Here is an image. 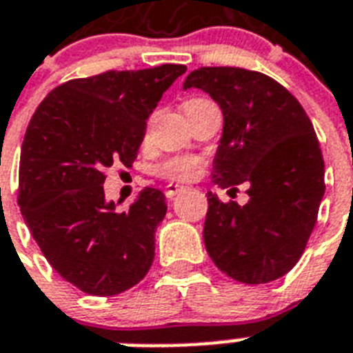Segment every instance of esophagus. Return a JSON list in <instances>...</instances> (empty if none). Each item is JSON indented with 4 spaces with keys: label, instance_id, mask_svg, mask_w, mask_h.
Returning a JSON list of instances; mask_svg holds the SVG:
<instances>
[{
    "label": "esophagus",
    "instance_id": "1",
    "mask_svg": "<svg viewBox=\"0 0 353 353\" xmlns=\"http://www.w3.org/2000/svg\"><path fill=\"white\" fill-rule=\"evenodd\" d=\"M183 190V186L181 185H167L165 186V196L168 197V199H170V197H174L177 194V192H181Z\"/></svg>",
    "mask_w": 353,
    "mask_h": 353
}]
</instances>
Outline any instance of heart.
I'll return each instance as SVG.
<instances>
[{"label":"heart","instance_id":"1","mask_svg":"<svg viewBox=\"0 0 353 353\" xmlns=\"http://www.w3.org/2000/svg\"><path fill=\"white\" fill-rule=\"evenodd\" d=\"M196 101H199V97L188 99L185 105H190V103ZM203 165H205V159L199 156H174L159 163L154 172L163 179H168V181H192L201 174Z\"/></svg>","mask_w":353,"mask_h":353}]
</instances>
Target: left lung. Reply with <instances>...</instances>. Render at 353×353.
Segmentation results:
<instances>
[{
  "instance_id": "left-lung-1",
  "label": "left lung",
  "mask_w": 353,
  "mask_h": 353,
  "mask_svg": "<svg viewBox=\"0 0 353 353\" xmlns=\"http://www.w3.org/2000/svg\"><path fill=\"white\" fill-rule=\"evenodd\" d=\"M185 88H201L221 107L225 125L214 157V183L246 205L208 194L203 239L223 274L263 285L296 266L317 221L325 161L305 108L266 74L237 67L192 70Z\"/></svg>"
}]
</instances>
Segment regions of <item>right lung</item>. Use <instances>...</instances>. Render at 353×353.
I'll list each match as a JSON object with an SVG mask.
<instances>
[{
	"label": "right lung",
	"instance_id": "add662e5",
	"mask_svg": "<svg viewBox=\"0 0 353 353\" xmlns=\"http://www.w3.org/2000/svg\"><path fill=\"white\" fill-rule=\"evenodd\" d=\"M167 63L70 79L39 103L19 159L18 205L54 270L90 296L137 285L154 261V232L165 196L145 188L128 212L103 192L107 170L137 157L147 119L163 92L185 74Z\"/></svg>",
	"mask_w": 353,
	"mask_h": 353
}]
</instances>
